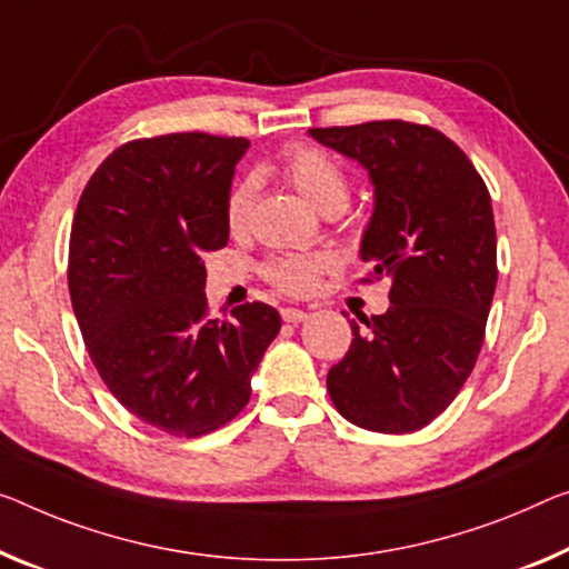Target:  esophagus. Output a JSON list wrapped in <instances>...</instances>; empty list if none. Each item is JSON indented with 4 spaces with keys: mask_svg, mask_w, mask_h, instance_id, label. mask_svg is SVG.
I'll use <instances>...</instances> for the list:
<instances>
[{
    "mask_svg": "<svg viewBox=\"0 0 569 569\" xmlns=\"http://www.w3.org/2000/svg\"><path fill=\"white\" fill-rule=\"evenodd\" d=\"M282 320H284V322H295V326H297V322L308 320V312L300 310V308H284V310H282Z\"/></svg>",
    "mask_w": 569,
    "mask_h": 569,
    "instance_id": "1",
    "label": "esophagus"
}]
</instances>
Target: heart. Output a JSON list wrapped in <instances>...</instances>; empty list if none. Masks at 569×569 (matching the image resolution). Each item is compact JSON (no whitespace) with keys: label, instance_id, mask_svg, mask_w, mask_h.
<instances>
[{"label":"heart","instance_id":"heart-1","mask_svg":"<svg viewBox=\"0 0 569 569\" xmlns=\"http://www.w3.org/2000/svg\"><path fill=\"white\" fill-rule=\"evenodd\" d=\"M284 172L290 174L295 188L318 208L320 213H340L348 203V174L328 152L315 147H292L284 157ZM254 178H241L226 198V221L231 229L247 221L251 198H254ZM336 264L330 254L310 257H277L264 267V274L279 290L305 295L318 282L320 272H328Z\"/></svg>","mask_w":569,"mask_h":569}]
</instances>
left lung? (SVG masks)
I'll return each instance as SVG.
<instances>
[{
    "label": "left lung",
    "mask_w": 569,
    "mask_h": 569,
    "mask_svg": "<svg viewBox=\"0 0 569 569\" xmlns=\"http://www.w3.org/2000/svg\"><path fill=\"white\" fill-rule=\"evenodd\" d=\"M369 172L373 213L361 259L389 277V310L351 322L346 358L328 391L356 427L422 430L450 407L473 371L496 292L491 196L473 162L432 127L369 121L310 129Z\"/></svg>",
    "instance_id": "8db88e82"
}]
</instances>
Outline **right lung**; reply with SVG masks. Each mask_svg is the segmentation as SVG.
Here are the masks:
<instances>
[{
	"label": "right lung",
	"instance_id": "obj_1",
	"mask_svg": "<svg viewBox=\"0 0 569 569\" xmlns=\"http://www.w3.org/2000/svg\"><path fill=\"white\" fill-rule=\"evenodd\" d=\"M249 142L203 132L121 144L78 200L68 290L109 391L157 430L200 437L247 407L282 318L264 302L211 318L206 257L229 243L226 198Z\"/></svg>",
	"mask_w": 569,
	"mask_h": 569
}]
</instances>
